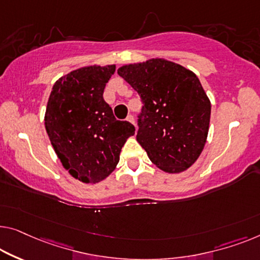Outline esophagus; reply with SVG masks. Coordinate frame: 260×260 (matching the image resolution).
Masks as SVG:
<instances>
[{
	"instance_id": "1",
	"label": "esophagus",
	"mask_w": 260,
	"mask_h": 260,
	"mask_svg": "<svg viewBox=\"0 0 260 260\" xmlns=\"http://www.w3.org/2000/svg\"><path fill=\"white\" fill-rule=\"evenodd\" d=\"M127 121L131 122V123H133V125L135 126V120L133 118V115H128V117H127Z\"/></svg>"
}]
</instances>
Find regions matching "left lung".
Masks as SVG:
<instances>
[{"label": "left lung", "instance_id": "8db88e82", "mask_svg": "<svg viewBox=\"0 0 260 260\" xmlns=\"http://www.w3.org/2000/svg\"><path fill=\"white\" fill-rule=\"evenodd\" d=\"M118 73L142 99L137 140L149 160L169 174L191 167L207 142L211 113L197 76L165 58L122 65Z\"/></svg>", "mask_w": 260, "mask_h": 260}]
</instances>
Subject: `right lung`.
Returning a JSON list of instances; mask_svg holds the SVG:
<instances>
[{
	"instance_id": "right-lung-1",
	"label": "right lung",
	"mask_w": 260,
	"mask_h": 260,
	"mask_svg": "<svg viewBox=\"0 0 260 260\" xmlns=\"http://www.w3.org/2000/svg\"><path fill=\"white\" fill-rule=\"evenodd\" d=\"M115 65H88L53 84L44 115L46 133L61 166L83 183H98L117 167L135 128L114 118L104 100Z\"/></svg>"
}]
</instances>
